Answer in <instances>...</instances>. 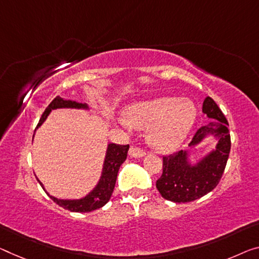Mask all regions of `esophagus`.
Segmentation results:
<instances>
[{
  "label": "esophagus",
  "mask_w": 259,
  "mask_h": 259,
  "mask_svg": "<svg viewBox=\"0 0 259 259\" xmlns=\"http://www.w3.org/2000/svg\"><path fill=\"white\" fill-rule=\"evenodd\" d=\"M128 153L132 157H142V156H145V154H146L145 150H143L141 147L135 146V145L131 146Z\"/></svg>",
  "instance_id": "obj_1"
}]
</instances>
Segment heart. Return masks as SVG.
I'll list each match as a JSON object with an SVG mask.
<instances>
[{"mask_svg":"<svg viewBox=\"0 0 259 259\" xmlns=\"http://www.w3.org/2000/svg\"><path fill=\"white\" fill-rule=\"evenodd\" d=\"M125 116L131 126L149 130L148 138L154 147L172 150L188 137L196 121L197 109L189 99L160 97L131 105Z\"/></svg>","mask_w":259,"mask_h":259,"instance_id":"1","label":"heart"}]
</instances>
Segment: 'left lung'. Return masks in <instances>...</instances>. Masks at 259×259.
Returning a JSON list of instances; mask_svg holds the SVG:
<instances>
[{"mask_svg": "<svg viewBox=\"0 0 259 259\" xmlns=\"http://www.w3.org/2000/svg\"><path fill=\"white\" fill-rule=\"evenodd\" d=\"M202 112L212 120L197 131L189 146L197 145L210 133L219 139L217 149L196 166L189 165L186 152L183 150L163 156V171L156 188L166 200L178 204L197 200L215 188L224 175L232 146L229 124L210 97L204 101Z\"/></svg>", "mask_w": 259, "mask_h": 259, "instance_id": "left-lung-1", "label": "left lung"}]
</instances>
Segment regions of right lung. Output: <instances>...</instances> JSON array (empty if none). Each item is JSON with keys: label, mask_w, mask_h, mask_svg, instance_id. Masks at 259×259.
Instances as JSON below:
<instances>
[{"label": "right lung", "mask_w": 259, "mask_h": 259, "mask_svg": "<svg viewBox=\"0 0 259 259\" xmlns=\"http://www.w3.org/2000/svg\"><path fill=\"white\" fill-rule=\"evenodd\" d=\"M61 107H87V105L82 104V103L65 101V99L57 96L50 103V105L46 107L45 112L42 113V116L40 118V120H39L37 127H35V130H37L38 127L45 121V119L47 118V116H49L52 110L61 109ZM128 148H130V145H117V143H110L109 147H107L104 168H103V174H102L101 180H99V183L97 184L96 188L93 190V192H90L87 197L78 199V200H61V199H57L49 194L50 198L54 202H57L59 206H61L62 208L68 209L70 212L85 213V212H91V210L103 207V206L110 200L111 196H112L114 185H116L119 168H120V165L126 160ZM40 185L42 186L41 183Z\"/></svg>", "instance_id": "1"}]
</instances>
